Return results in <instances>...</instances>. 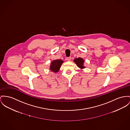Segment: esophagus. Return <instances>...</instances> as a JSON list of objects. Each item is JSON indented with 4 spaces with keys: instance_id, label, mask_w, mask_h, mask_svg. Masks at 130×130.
<instances>
[{
    "instance_id": "1",
    "label": "esophagus",
    "mask_w": 130,
    "mask_h": 130,
    "mask_svg": "<svg viewBox=\"0 0 130 130\" xmlns=\"http://www.w3.org/2000/svg\"><path fill=\"white\" fill-rule=\"evenodd\" d=\"M67 59V60H68V61H71V57H68Z\"/></svg>"
}]
</instances>
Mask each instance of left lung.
Masks as SVG:
<instances>
[{"label":"left lung","instance_id":"obj_1","mask_svg":"<svg viewBox=\"0 0 130 130\" xmlns=\"http://www.w3.org/2000/svg\"><path fill=\"white\" fill-rule=\"evenodd\" d=\"M74 61L76 63L77 66L79 68L81 69H84L85 67L83 66V63H84V60L82 58H76L74 60Z\"/></svg>","mask_w":130,"mask_h":130}]
</instances>
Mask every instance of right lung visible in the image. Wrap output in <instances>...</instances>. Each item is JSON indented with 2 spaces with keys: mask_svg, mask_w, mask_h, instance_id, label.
<instances>
[{
  "mask_svg": "<svg viewBox=\"0 0 130 130\" xmlns=\"http://www.w3.org/2000/svg\"><path fill=\"white\" fill-rule=\"evenodd\" d=\"M62 62H63V61L61 60H56L53 61L51 63V64L50 66V69L53 72H58L60 69V68H61V65L62 63Z\"/></svg>",
  "mask_w": 130,
  "mask_h": 130,
  "instance_id": "right-lung-1",
  "label": "right lung"
}]
</instances>
